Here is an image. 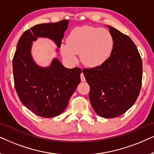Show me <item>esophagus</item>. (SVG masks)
<instances>
[{
	"mask_svg": "<svg viewBox=\"0 0 154 154\" xmlns=\"http://www.w3.org/2000/svg\"><path fill=\"white\" fill-rule=\"evenodd\" d=\"M81 81H83V82L85 81V76H84L83 73H81Z\"/></svg>",
	"mask_w": 154,
	"mask_h": 154,
	"instance_id": "1",
	"label": "esophagus"
}]
</instances>
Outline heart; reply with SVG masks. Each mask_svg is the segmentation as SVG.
<instances>
[{
    "mask_svg": "<svg viewBox=\"0 0 154 154\" xmlns=\"http://www.w3.org/2000/svg\"><path fill=\"white\" fill-rule=\"evenodd\" d=\"M113 49V38L106 29L90 26L75 27L67 38V43L60 45L61 54L69 63L77 61L80 54L85 66L95 67L102 65L109 58Z\"/></svg>",
    "mask_w": 154,
    "mask_h": 154,
    "instance_id": "1",
    "label": "heart"
}]
</instances>
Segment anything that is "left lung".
Segmentation results:
<instances>
[{"label":"left lung","mask_w":154,"mask_h":154,"mask_svg":"<svg viewBox=\"0 0 154 154\" xmlns=\"http://www.w3.org/2000/svg\"><path fill=\"white\" fill-rule=\"evenodd\" d=\"M113 38V49L104 64L83 72L89 84L90 102L101 117L120 116L131 108L140 94L142 62L131 38L106 25Z\"/></svg>","instance_id":"1"}]
</instances>
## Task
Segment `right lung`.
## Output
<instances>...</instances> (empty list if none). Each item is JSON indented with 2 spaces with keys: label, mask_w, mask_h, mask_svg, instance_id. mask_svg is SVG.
Returning <instances> with one entry per match:
<instances>
[{
  "label": "right lung",
  "mask_w": 154,
  "mask_h": 154,
  "mask_svg": "<svg viewBox=\"0 0 154 154\" xmlns=\"http://www.w3.org/2000/svg\"><path fill=\"white\" fill-rule=\"evenodd\" d=\"M69 22L62 20L35 25L23 33L17 45L12 60L17 93L22 104L39 116L61 114L81 82V69H67L57 58H54L49 66H41L31 54L33 42L38 38L52 40L58 52Z\"/></svg>",
  "instance_id": "obj_1"
}]
</instances>
